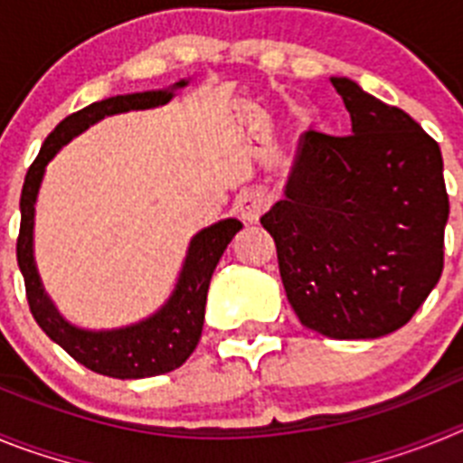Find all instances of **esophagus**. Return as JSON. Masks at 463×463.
<instances>
[{
    "label": "esophagus",
    "instance_id": "esophagus-1",
    "mask_svg": "<svg viewBox=\"0 0 463 463\" xmlns=\"http://www.w3.org/2000/svg\"><path fill=\"white\" fill-rule=\"evenodd\" d=\"M269 206V196L264 194L261 190H248L239 196V202H236V208H239L241 218L245 222H255L260 220V215L264 213V208Z\"/></svg>",
    "mask_w": 463,
    "mask_h": 463
}]
</instances>
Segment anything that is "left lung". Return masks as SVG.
Listing matches in <instances>:
<instances>
[{
  "mask_svg": "<svg viewBox=\"0 0 463 463\" xmlns=\"http://www.w3.org/2000/svg\"><path fill=\"white\" fill-rule=\"evenodd\" d=\"M353 134L308 132L285 196L261 215L301 325L338 341L411 320L443 273V155L406 110L331 79Z\"/></svg>",
  "mask_w": 463,
  "mask_h": 463,
  "instance_id": "obj_1",
  "label": "left lung"
}]
</instances>
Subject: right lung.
Here are the masks:
<instances>
[{
	"label": "right lung",
	"mask_w": 463,
	"mask_h": 463,
	"mask_svg": "<svg viewBox=\"0 0 463 463\" xmlns=\"http://www.w3.org/2000/svg\"><path fill=\"white\" fill-rule=\"evenodd\" d=\"M183 85H187V80L175 83L171 90L183 88ZM171 90L118 94L110 99L94 101V104L64 118L41 146L39 155L24 175L23 194H20V234L15 250H18V267L24 278V292H27L32 315L41 329L46 331L57 345L64 347L76 362L88 366L94 373L109 375V378H153V375L169 373L185 364V359L194 353L196 343L202 338L206 294L213 271L218 267L222 252L227 250L229 241L234 239V234L243 224L234 218L220 220V222L202 229L190 241V250H187L174 294L157 313L137 325L122 326V329L88 331L69 325L62 315L57 313L48 294L43 292L34 264V250H32L36 194H39L46 165L64 143H69L76 134L85 132L90 125L99 122L106 116L166 104L174 97Z\"/></svg>",
	"instance_id": "1"
}]
</instances>
